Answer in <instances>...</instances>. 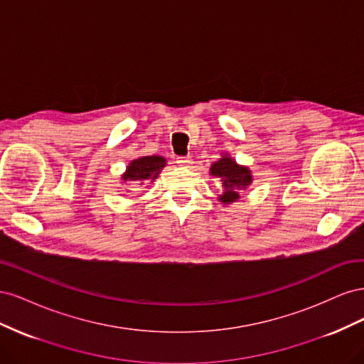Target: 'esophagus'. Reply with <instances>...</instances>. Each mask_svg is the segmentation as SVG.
Wrapping results in <instances>:
<instances>
[{
  "label": "esophagus",
  "instance_id": "1",
  "mask_svg": "<svg viewBox=\"0 0 364 364\" xmlns=\"http://www.w3.org/2000/svg\"><path fill=\"white\" fill-rule=\"evenodd\" d=\"M176 164H178L179 167H190V165H193V158L191 156H182V158L176 159Z\"/></svg>",
  "mask_w": 364,
  "mask_h": 364
}]
</instances>
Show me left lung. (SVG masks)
<instances>
[{
    "instance_id": "8db88e82",
    "label": "left lung",
    "mask_w": 364,
    "mask_h": 364,
    "mask_svg": "<svg viewBox=\"0 0 364 364\" xmlns=\"http://www.w3.org/2000/svg\"><path fill=\"white\" fill-rule=\"evenodd\" d=\"M209 174L222 182L223 193L218 196V200L223 205L238 202L240 191L247 190L253 182L252 170L246 165H240L228 153H222V158L211 164Z\"/></svg>"
}]
</instances>
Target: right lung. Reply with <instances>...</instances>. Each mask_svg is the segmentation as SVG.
Returning a JSON list of instances; mask_svg holds the SVG:
<instances>
[{"instance_id":"obj_1","label":"right lung","mask_w":364,"mask_h":364,"mask_svg":"<svg viewBox=\"0 0 364 364\" xmlns=\"http://www.w3.org/2000/svg\"><path fill=\"white\" fill-rule=\"evenodd\" d=\"M165 165H167V159L159 155L135 158L129 162L126 171L121 174V181L144 186L158 179Z\"/></svg>"}]
</instances>
